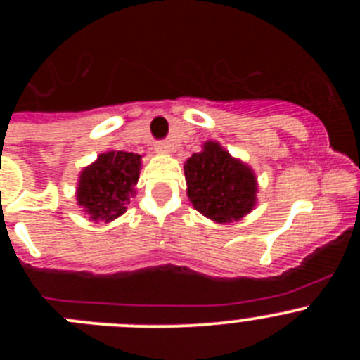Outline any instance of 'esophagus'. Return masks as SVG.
<instances>
[{
	"instance_id": "obj_1",
	"label": "esophagus",
	"mask_w": 360,
	"mask_h": 360,
	"mask_svg": "<svg viewBox=\"0 0 360 360\" xmlns=\"http://www.w3.org/2000/svg\"><path fill=\"white\" fill-rule=\"evenodd\" d=\"M157 151L158 153H164V155H167V153L173 151V146H171V142L162 141V142H158V144H157Z\"/></svg>"
}]
</instances>
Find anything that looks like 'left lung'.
<instances>
[{
  "instance_id": "1",
  "label": "left lung",
  "mask_w": 360,
  "mask_h": 360,
  "mask_svg": "<svg viewBox=\"0 0 360 360\" xmlns=\"http://www.w3.org/2000/svg\"><path fill=\"white\" fill-rule=\"evenodd\" d=\"M193 207L218 224H231L256 205L257 180L249 165L231 157L216 141H207L184 165Z\"/></svg>"
}]
</instances>
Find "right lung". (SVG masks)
Returning a JSON list of instances; mask_svg holds the SVG:
<instances>
[{
	"label": "right lung",
	"mask_w": 360,
	"mask_h": 360,
	"mask_svg": "<svg viewBox=\"0 0 360 360\" xmlns=\"http://www.w3.org/2000/svg\"><path fill=\"white\" fill-rule=\"evenodd\" d=\"M141 158L136 153L106 151L81 171L77 203L91 221H111L126 211L129 198L135 195Z\"/></svg>",
	"instance_id": "1"
}]
</instances>
